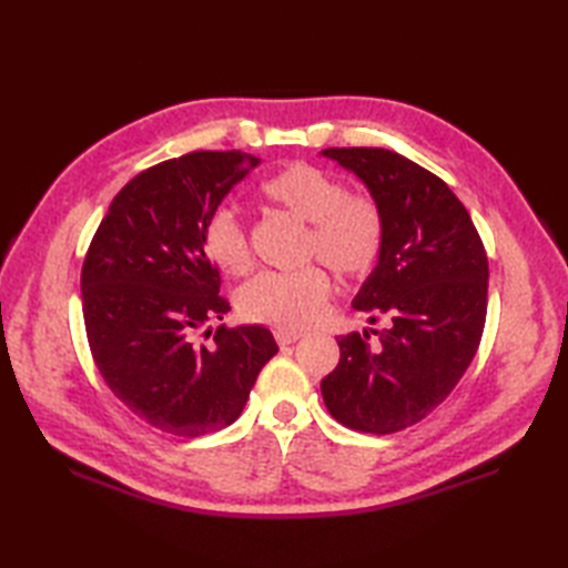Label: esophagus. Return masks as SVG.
Instances as JSON below:
<instances>
[{"label":"esophagus","instance_id":"obj_1","mask_svg":"<svg viewBox=\"0 0 568 568\" xmlns=\"http://www.w3.org/2000/svg\"><path fill=\"white\" fill-rule=\"evenodd\" d=\"M297 339H303V332H297V329H275V342L281 344V346L295 344Z\"/></svg>","mask_w":568,"mask_h":568}]
</instances>
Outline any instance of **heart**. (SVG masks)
I'll return each mask as SVG.
<instances>
[{"mask_svg": "<svg viewBox=\"0 0 568 568\" xmlns=\"http://www.w3.org/2000/svg\"><path fill=\"white\" fill-rule=\"evenodd\" d=\"M261 197L310 222L307 256H317L346 281H364L385 251V214L364 192H348L334 173L312 163H291L265 178ZM202 246L216 268L244 275L251 246L244 224L216 210L202 229ZM332 293V277L317 263L297 271H265L241 287L236 310L246 322L275 329H303L315 322Z\"/></svg>", "mask_w": 568, "mask_h": 568, "instance_id": "1", "label": "heart"}]
</instances>
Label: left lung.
<instances>
[{"instance_id": "8db88e82", "label": "left lung", "mask_w": 568, "mask_h": 568, "mask_svg": "<svg viewBox=\"0 0 568 568\" xmlns=\"http://www.w3.org/2000/svg\"><path fill=\"white\" fill-rule=\"evenodd\" d=\"M356 173L385 214V251L354 307L385 329L346 334L322 381L329 415L366 434L417 425L474 361L486 327L488 256L449 185L385 149H324Z\"/></svg>"}]
</instances>
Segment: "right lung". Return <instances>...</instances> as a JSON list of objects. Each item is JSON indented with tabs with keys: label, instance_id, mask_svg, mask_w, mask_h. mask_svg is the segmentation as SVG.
I'll return each mask as SVG.
<instances>
[{
	"label": "right lung",
	"instance_id": "1",
	"mask_svg": "<svg viewBox=\"0 0 568 568\" xmlns=\"http://www.w3.org/2000/svg\"><path fill=\"white\" fill-rule=\"evenodd\" d=\"M258 163L241 151H192L146 168L116 192L82 263L84 332L104 383L131 413L178 437L232 425L277 354L256 324H222L212 344L200 342L229 312L202 229Z\"/></svg>",
	"mask_w": 568,
	"mask_h": 568
}]
</instances>
